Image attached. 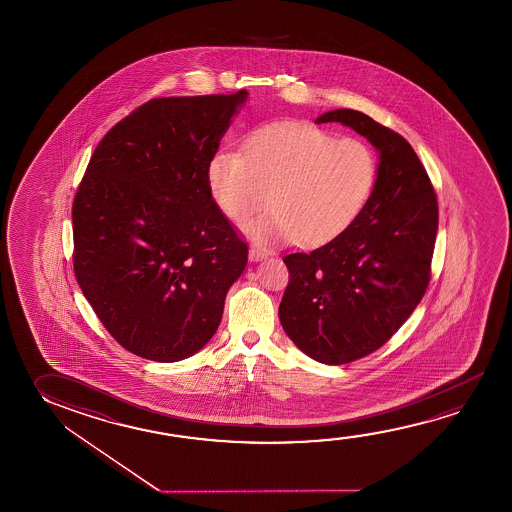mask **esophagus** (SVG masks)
<instances>
[{"instance_id":"1","label":"esophagus","mask_w":512,"mask_h":512,"mask_svg":"<svg viewBox=\"0 0 512 512\" xmlns=\"http://www.w3.org/2000/svg\"><path fill=\"white\" fill-rule=\"evenodd\" d=\"M268 259V253L260 248H250V260L253 262H259V260Z\"/></svg>"}]
</instances>
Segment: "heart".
<instances>
[{"label":"heart","instance_id":"obj_1","mask_svg":"<svg viewBox=\"0 0 512 512\" xmlns=\"http://www.w3.org/2000/svg\"><path fill=\"white\" fill-rule=\"evenodd\" d=\"M210 194L241 223L266 202L268 214L244 225L259 244H325L359 218L377 184V157L368 144L336 139L318 126L273 123L244 139L243 153L218 150L207 166Z\"/></svg>","mask_w":512,"mask_h":512}]
</instances>
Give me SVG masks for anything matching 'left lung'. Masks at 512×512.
Here are the masks:
<instances>
[{
  "instance_id": "left-lung-1",
  "label": "left lung",
  "mask_w": 512,
  "mask_h": 512,
  "mask_svg": "<svg viewBox=\"0 0 512 512\" xmlns=\"http://www.w3.org/2000/svg\"><path fill=\"white\" fill-rule=\"evenodd\" d=\"M316 123L350 126L378 151L377 184L359 218L318 250L284 257L285 334L310 359L339 366L378 350L418 307L439 212L427 171L402 135L352 109L330 110Z\"/></svg>"
}]
</instances>
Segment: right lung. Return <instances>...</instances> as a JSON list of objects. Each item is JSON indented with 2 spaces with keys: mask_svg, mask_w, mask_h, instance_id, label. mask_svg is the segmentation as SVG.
I'll return each instance as SVG.
<instances>
[{
  "mask_svg": "<svg viewBox=\"0 0 512 512\" xmlns=\"http://www.w3.org/2000/svg\"><path fill=\"white\" fill-rule=\"evenodd\" d=\"M248 91L157 98L112 126L73 203V266L128 352L176 362L216 334L248 246L212 200L207 166Z\"/></svg>",
  "mask_w": 512,
  "mask_h": 512,
  "instance_id": "obj_1",
  "label": "right lung"
}]
</instances>
